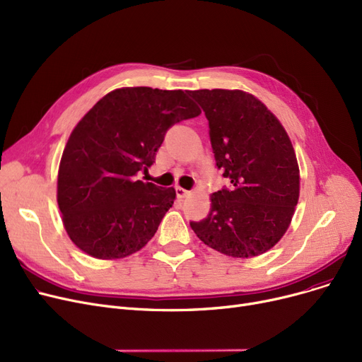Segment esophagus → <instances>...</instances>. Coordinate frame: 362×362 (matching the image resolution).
<instances>
[{
    "label": "esophagus",
    "instance_id": "34e87169",
    "mask_svg": "<svg viewBox=\"0 0 362 362\" xmlns=\"http://www.w3.org/2000/svg\"><path fill=\"white\" fill-rule=\"evenodd\" d=\"M189 194H191L189 191L183 189V187H180V186L176 187V195H177L179 199H183V198H186V197H189Z\"/></svg>",
    "mask_w": 362,
    "mask_h": 362
}]
</instances>
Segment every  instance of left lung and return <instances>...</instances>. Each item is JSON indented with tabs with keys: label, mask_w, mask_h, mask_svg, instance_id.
<instances>
[{
	"label": "left lung",
	"mask_w": 362,
	"mask_h": 362,
	"mask_svg": "<svg viewBox=\"0 0 362 362\" xmlns=\"http://www.w3.org/2000/svg\"><path fill=\"white\" fill-rule=\"evenodd\" d=\"M206 112L216 165L230 180L210 195L211 209L191 222L197 237L218 253L250 259L287 232L300 194V171L279 119L243 90L187 91Z\"/></svg>",
	"instance_id": "obj_1"
}]
</instances>
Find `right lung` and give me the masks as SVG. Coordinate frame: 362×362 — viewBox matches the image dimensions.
Instances as JSON below:
<instances>
[{
    "label": "right lung",
    "mask_w": 362,
    "mask_h": 362,
    "mask_svg": "<svg viewBox=\"0 0 362 362\" xmlns=\"http://www.w3.org/2000/svg\"><path fill=\"white\" fill-rule=\"evenodd\" d=\"M201 109L183 90L122 87L78 121L62 153L57 204L71 241L114 260L142 250L176 199L175 187L137 180L167 130Z\"/></svg>",
    "instance_id": "1"
}]
</instances>
